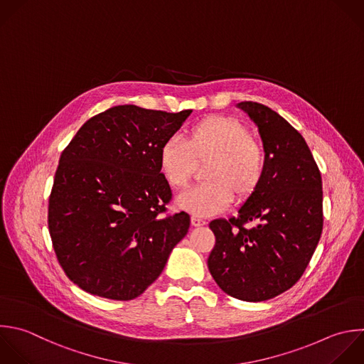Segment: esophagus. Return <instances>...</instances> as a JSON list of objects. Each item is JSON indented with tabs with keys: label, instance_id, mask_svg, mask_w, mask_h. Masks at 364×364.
Masks as SVG:
<instances>
[{
	"label": "esophagus",
	"instance_id": "34e87169",
	"mask_svg": "<svg viewBox=\"0 0 364 364\" xmlns=\"http://www.w3.org/2000/svg\"><path fill=\"white\" fill-rule=\"evenodd\" d=\"M191 222H192L193 226H203V225H206V220H203V219H200L198 216H192Z\"/></svg>",
	"mask_w": 364,
	"mask_h": 364
}]
</instances>
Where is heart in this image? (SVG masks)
I'll list each match as a JSON object with an SVG mask.
<instances>
[{
  "label": "heart",
  "mask_w": 364,
  "mask_h": 364,
  "mask_svg": "<svg viewBox=\"0 0 364 364\" xmlns=\"http://www.w3.org/2000/svg\"><path fill=\"white\" fill-rule=\"evenodd\" d=\"M200 183L178 198V205L193 215L210 216L225 209L232 198L246 200L260 186L267 154L249 128L230 117H208L193 124L185 139L168 138L159 149V169L169 186L183 189L198 164H205Z\"/></svg>",
  "instance_id": "b5f03b06"
}]
</instances>
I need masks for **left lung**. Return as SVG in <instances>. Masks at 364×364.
Here are the masks:
<instances>
[{
  "label": "left lung",
  "instance_id": "8db88e82",
  "mask_svg": "<svg viewBox=\"0 0 364 364\" xmlns=\"http://www.w3.org/2000/svg\"><path fill=\"white\" fill-rule=\"evenodd\" d=\"M257 125L267 168L237 215L209 223L216 242L208 267L232 297L263 301L290 289L306 270L323 229L317 164L297 129L266 105H237ZM255 221L252 228L244 225Z\"/></svg>",
  "mask_w": 364,
  "mask_h": 364
}]
</instances>
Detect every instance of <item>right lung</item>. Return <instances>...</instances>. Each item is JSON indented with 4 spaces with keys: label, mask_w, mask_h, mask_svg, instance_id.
Listing matches in <instances>:
<instances>
[{
    "label": "right lung",
    "mask_w": 364,
    "mask_h": 364,
    "mask_svg": "<svg viewBox=\"0 0 364 364\" xmlns=\"http://www.w3.org/2000/svg\"><path fill=\"white\" fill-rule=\"evenodd\" d=\"M191 112L118 105L88 119L63 151L48 229L61 267L82 290L138 297L188 233L186 212L166 213L172 192L159 149Z\"/></svg>",
    "instance_id": "1"
}]
</instances>
